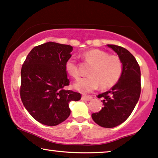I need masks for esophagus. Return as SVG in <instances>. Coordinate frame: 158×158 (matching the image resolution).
Masks as SVG:
<instances>
[{
    "label": "esophagus",
    "mask_w": 158,
    "mask_h": 158,
    "mask_svg": "<svg viewBox=\"0 0 158 158\" xmlns=\"http://www.w3.org/2000/svg\"><path fill=\"white\" fill-rule=\"evenodd\" d=\"M92 96H86V95H83L81 97V99H82L83 100H85V101H90L92 100Z\"/></svg>",
    "instance_id": "1"
}]
</instances>
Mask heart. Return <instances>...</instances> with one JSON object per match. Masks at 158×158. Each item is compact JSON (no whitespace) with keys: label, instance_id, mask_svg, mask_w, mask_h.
Here are the masks:
<instances>
[{"label":"heart","instance_id":"1","mask_svg":"<svg viewBox=\"0 0 158 158\" xmlns=\"http://www.w3.org/2000/svg\"><path fill=\"white\" fill-rule=\"evenodd\" d=\"M85 60L92 64L88 75L81 78L74 84V87L82 93H87L98 89L99 85L102 89L113 87L119 80L123 72V64L118 56L109 55L104 50H90L83 55ZM65 69L71 77L77 79L79 69L74 58H70L65 64Z\"/></svg>","mask_w":158,"mask_h":158}]
</instances>
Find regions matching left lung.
Instances as JSON below:
<instances>
[{
    "mask_svg": "<svg viewBox=\"0 0 158 158\" xmlns=\"http://www.w3.org/2000/svg\"><path fill=\"white\" fill-rule=\"evenodd\" d=\"M107 45L118 56L123 72L110 90L98 94L104 106L98 113H92V118L100 127L113 128L129 117L137 103L141 93V71L136 58L129 50L121 46Z\"/></svg>",
    "mask_w": 158,
    "mask_h": 158,
    "instance_id": "obj_1",
    "label": "left lung"
}]
</instances>
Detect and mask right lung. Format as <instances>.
I'll return each instance as SVG.
<instances>
[{
    "label": "right lung",
    "instance_id": "add662e5",
    "mask_svg": "<svg viewBox=\"0 0 158 158\" xmlns=\"http://www.w3.org/2000/svg\"><path fill=\"white\" fill-rule=\"evenodd\" d=\"M71 45L48 42L29 52L21 70L20 96L23 105L40 123L53 127L67 119L69 102L81 94L64 87L69 85L65 69L71 57Z\"/></svg>",
    "mask_w": 158,
    "mask_h": 158
}]
</instances>
